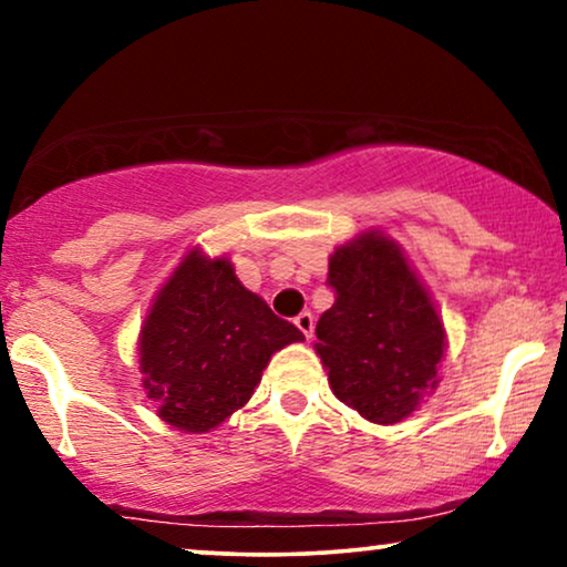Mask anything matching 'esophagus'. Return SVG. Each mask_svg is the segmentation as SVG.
<instances>
[{
	"label": "esophagus",
	"instance_id": "34e87169",
	"mask_svg": "<svg viewBox=\"0 0 567 567\" xmlns=\"http://www.w3.org/2000/svg\"><path fill=\"white\" fill-rule=\"evenodd\" d=\"M293 324H297V328L301 330V336H305L307 340L312 338V332H315V317H312V312L297 315V320H293Z\"/></svg>",
	"mask_w": 567,
	"mask_h": 567
}]
</instances>
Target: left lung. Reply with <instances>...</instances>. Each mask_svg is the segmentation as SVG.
Here are the masks:
<instances>
[{
	"label": "left lung",
	"mask_w": 567,
	"mask_h": 567,
	"mask_svg": "<svg viewBox=\"0 0 567 567\" xmlns=\"http://www.w3.org/2000/svg\"><path fill=\"white\" fill-rule=\"evenodd\" d=\"M332 307L315 351L340 402L371 423H398L436 386L446 336L429 293L390 237L361 235L330 258Z\"/></svg>",
	"instance_id": "left-lung-1"
}]
</instances>
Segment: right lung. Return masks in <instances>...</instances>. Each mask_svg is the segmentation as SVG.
Wrapping results in <instances>:
<instances>
[{
	"mask_svg": "<svg viewBox=\"0 0 567 567\" xmlns=\"http://www.w3.org/2000/svg\"><path fill=\"white\" fill-rule=\"evenodd\" d=\"M297 340L301 330L247 291L227 258L193 250L162 286L138 338L146 398L175 429H216L252 398L270 355Z\"/></svg>",
	"mask_w": 567,
	"mask_h": 567,
	"instance_id": "add662e5",
	"label": "right lung"
}]
</instances>
